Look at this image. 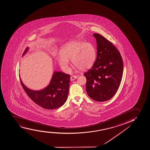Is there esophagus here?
I'll use <instances>...</instances> for the list:
<instances>
[{
    "label": "esophagus",
    "mask_w": 150,
    "mask_h": 150,
    "mask_svg": "<svg viewBox=\"0 0 150 150\" xmlns=\"http://www.w3.org/2000/svg\"><path fill=\"white\" fill-rule=\"evenodd\" d=\"M77 78V76H75V75H72V76H71V81H73V80H74L75 79H76Z\"/></svg>",
    "instance_id": "1"
}]
</instances>
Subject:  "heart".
Wrapping results in <instances>:
<instances>
[{"label": "heart", "instance_id": "obj_1", "mask_svg": "<svg viewBox=\"0 0 150 150\" xmlns=\"http://www.w3.org/2000/svg\"><path fill=\"white\" fill-rule=\"evenodd\" d=\"M59 52L61 56H57V59L65 71H69L70 59L74 67L84 71L93 66L96 59V49L91 42H72L63 46Z\"/></svg>", "mask_w": 150, "mask_h": 150}]
</instances>
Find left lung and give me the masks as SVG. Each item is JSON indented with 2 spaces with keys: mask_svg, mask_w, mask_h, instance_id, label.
Here are the masks:
<instances>
[{
  "mask_svg": "<svg viewBox=\"0 0 150 150\" xmlns=\"http://www.w3.org/2000/svg\"><path fill=\"white\" fill-rule=\"evenodd\" d=\"M96 38L97 57L92 68L84 74L86 91L92 100L105 102L113 97L122 79L123 63L120 52L109 41L99 34Z\"/></svg>",
  "mask_w": 150,
  "mask_h": 150,
  "instance_id": "obj_1",
  "label": "left lung"
}]
</instances>
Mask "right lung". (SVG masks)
Listing matches in <instances>:
<instances>
[{
	"label": "right lung",
	"instance_id": "right-lung-1",
	"mask_svg": "<svg viewBox=\"0 0 150 150\" xmlns=\"http://www.w3.org/2000/svg\"><path fill=\"white\" fill-rule=\"evenodd\" d=\"M28 47L23 56L27 52ZM20 79L23 88L28 96L41 107L53 110L61 107L67 100L68 96L70 75L61 72H54L49 85L40 91L30 89L23 84Z\"/></svg>",
	"mask_w": 150,
	"mask_h": 150
}]
</instances>
